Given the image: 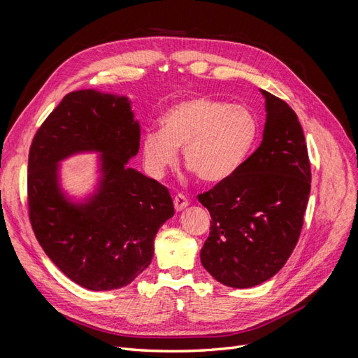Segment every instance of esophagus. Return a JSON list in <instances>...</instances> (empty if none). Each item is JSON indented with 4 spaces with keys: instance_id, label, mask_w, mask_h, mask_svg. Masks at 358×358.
Here are the masks:
<instances>
[{
    "instance_id": "34e87169",
    "label": "esophagus",
    "mask_w": 358,
    "mask_h": 358,
    "mask_svg": "<svg viewBox=\"0 0 358 358\" xmlns=\"http://www.w3.org/2000/svg\"><path fill=\"white\" fill-rule=\"evenodd\" d=\"M173 203H175V209L178 212H180L188 206V199L183 196V194H176L175 199H173Z\"/></svg>"
}]
</instances>
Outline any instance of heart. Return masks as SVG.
<instances>
[{"instance_id": "obj_1", "label": "heart", "mask_w": 358, "mask_h": 358, "mask_svg": "<svg viewBox=\"0 0 358 358\" xmlns=\"http://www.w3.org/2000/svg\"><path fill=\"white\" fill-rule=\"evenodd\" d=\"M161 131L146 133L142 142L145 167L161 178L178 161L200 180L218 183L239 170L251 155L259 134L254 112L242 104H229L210 96L178 101L162 115Z\"/></svg>"}]
</instances>
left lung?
<instances>
[{
    "label": "left lung",
    "instance_id": "left-lung-1",
    "mask_svg": "<svg viewBox=\"0 0 358 358\" xmlns=\"http://www.w3.org/2000/svg\"><path fill=\"white\" fill-rule=\"evenodd\" d=\"M266 96L263 142L234 175L197 196L210 213L203 267L233 288L264 282L284 267L299 242L310 192L308 146L296 112Z\"/></svg>",
    "mask_w": 358,
    "mask_h": 358
}]
</instances>
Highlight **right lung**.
Returning a JSON list of instances; mask_svg holds the SVG:
<instances>
[{
  "mask_svg": "<svg viewBox=\"0 0 358 358\" xmlns=\"http://www.w3.org/2000/svg\"><path fill=\"white\" fill-rule=\"evenodd\" d=\"M140 127L125 96L74 91L40 125L28 155V216L38 243L61 272L92 291L128 285L150 264L159 227L175 215L169 189L128 169ZM101 150L103 183L73 206L57 189L56 162L79 150Z\"/></svg>",
  "mask_w": 358,
  "mask_h": 358,
  "instance_id": "obj_1",
  "label": "right lung"
}]
</instances>
